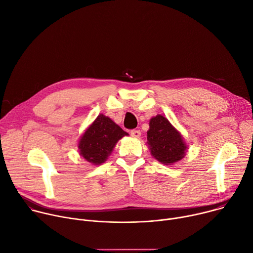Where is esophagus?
Here are the masks:
<instances>
[{
  "instance_id": "esophagus-1",
  "label": "esophagus",
  "mask_w": 253,
  "mask_h": 253,
  "mask_svg": "<svg viewBox=\"0 0 253 253\" xmlns=\"http://www.w3.org/2000/svg\"><path fill=\"white\" fill-rule=\"evenodd\" d=\"M130 134H131V136L133 137V138H139L140 135H141V132L139 130H132L130 132Z\"/></svg>"
}]
</instances>
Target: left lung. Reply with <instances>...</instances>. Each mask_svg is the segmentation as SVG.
Masks as SVG:
<instances>
[{
    "instance_id": "8db88e82",
    "label": "left lung",
    "mask_w": 253,
    "mask_h": 253,
    "mask_svg": "<svg viewBox=\"0 0 253 253\" xmlns=\"http://www.w3.org/2000/svg\"><path fill=\"white\" fill-rule=\"evenodd\" d=\"M146 144L152 157L165 166L178 163L189 149L180 132L160 114L149 121Z\"/></svg>"
}]
</instances>
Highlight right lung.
I'll return each mask as SVG.
<instances>
[{
    "mask_svg": "<svg viewBox=\"0 0 253 253\" xmlns=\"http://www.w3.org/2000/svg\"><path fill=\"white\" fill-rule=\"evenodd\" d=\"M129 134L111 118L100 114L83 133L78 143L81 156L94 166L104 164L117 142Z\"/></svg>",
    "mask_w": 253,
    "mask_h": 253,
    "instance_id": "obj_1",
    "label": "right lung"
}]
</instances>
